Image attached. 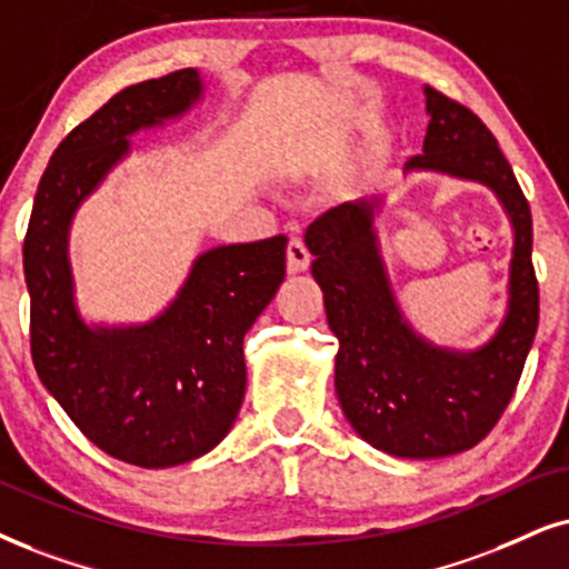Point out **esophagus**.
Masks as SVG:
<instances>
[{
    "instance_id": "obj_1",
    "label": "esophagus",
    "mask_w": 569,
    "mask_h": 569,
    "mask_svg": "<svg viewBox=\"0 0 569 569\" xmlns=\"http://www.w3.org/2000/svg\"><path fill=\"white\" fill-rule=\"evenodd\" d=\"M286 254H289V272H305L309 268V260H312V254H309L301 239H291Z\"/></svg>"
}]
</instances>
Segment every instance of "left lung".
<instances>
[{
  "label": "left lung",
  "instance_id": "8db88e82",
  "mask_svg": "<svg viewBox=\"0 0 569 569\" xmlns=\"http://www.w3.org/2000/svg\"><path fill=\"white\" fill-rule=\"evenodd\" d=\"M428 131L405 176L486 186L512 226L507 307L476 349L433 343L407 320L380 254L383 197L343 201L307 228L312 276L338 338L336 397L355 433L386 455L436 459L472 449L512 399L538 328L533 220L507 157L478 114L426 86Z\"/></svg>",
  "mask_w": 569,
  "mask_h": 569
}]
</instances>
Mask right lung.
<instances>
[{"mask_svg": "<svg viewBox=\"0 0 569 569\" xmlns=\"http://www.w3.org/2000/svg\"><path fill=\"white\" fill-rule=\"evenodd\" d=\"M197 68L128 86L54 149L23 243L31 355L39 380L78 430L120 462L160 470L212 451L247 391L243 336L286 276V236L201 251L147 322H91L76 297L70 228L133 152L204 99Z\"/></svg>", "mask_w": 569, "mask_h": 569, "instance_id": "obj_1", "label": "right lung"}]
</instances>
